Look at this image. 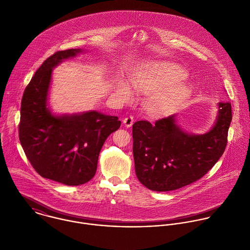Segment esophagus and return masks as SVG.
Returning a JSON list of instances; mask_svg holds the SVG:
<instances>
[{
    "instance_id": "esophagus-1",
    "label": "esophagus",
    "mask_w": 250,
    "mask_h": 250,
    "mask_svg": "<svg viewBox=\"0 0 250 250\" xmlns=\"http://www.w3.org/2000/svg\"><path fill=\"white\" fill-rule=\"evenodd\" d=\"M133 122H134L133 116H127L126 118L124 119V124L126 127H130L133 125Z\"/></svg>"
}]
</instances>
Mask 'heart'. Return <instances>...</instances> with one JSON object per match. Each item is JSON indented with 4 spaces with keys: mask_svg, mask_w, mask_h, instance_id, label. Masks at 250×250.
Masks as SVG:
<instances>
[{
    "mask_svg": "<svg viewBox=\"0 0 250 250\" xmlns=\"http://www.w3.org/2000/svg\"><path fill=\"white\" fill-rule=\"evenodd\" d=\"M186 77V71L175 63L149 62L130 78L129 83L137 94L156 91L148 100V110L153 115H162L188 94L189 86L181 82ZM117 92L125 101L131 98L130 88L125 83L118 85Z\"/></svg>",
    "mask_w": 250,
    "mask_h": 250,
    "instance_id": "1",
    "label": "heart"
}]
</instances>
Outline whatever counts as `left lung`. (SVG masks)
<instances>
[{
  "instance_id": "left-lung-1",
  "label": "left lung",
  "mask_w": 250,
  "mask_h": 250,
  "mask_svg": "<svg viewBox=\"0 0 250 250\" xmlns=\"http://www.w3.org/2000/svg\"><path fill=\"white\" fill-rule=\"evenodd\" d=\"M214 126L195 135L183 131L175 116L154 125L138 121L132 125L133 158L138 180L149 190L172 191L201 179L223 155L232 122L229 101L218 103Z\"/></svg>"
}]
</instances>
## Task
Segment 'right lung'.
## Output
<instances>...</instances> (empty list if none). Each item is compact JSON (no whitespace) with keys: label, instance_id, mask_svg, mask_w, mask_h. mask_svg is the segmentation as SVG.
Returning <instances> with one entry per match:
<instances>
[{"label":"right lung","instance_id":"add662e5","mask_svg":"<svg viewBox=\"0 0 250 250\" xmlns=\"http://www.w3.org/2000/svg\"><path fill=\"white\" fill-rule=\"evenodd\" d=\"M81 51L60 50L43 61L24 90L18 126L21 146L34 169L68 186L84 184L94 176L105 140L121 126L115 116L89 111L57 117L46 107L52 69Z\"/></svg>","mask_w":250,"mask_h":250}]
</instances>
